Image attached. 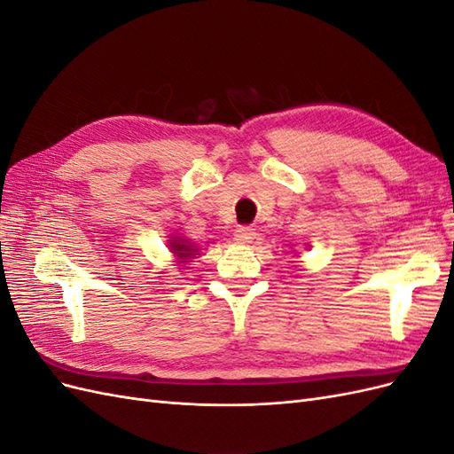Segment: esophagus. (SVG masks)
<instances>
[{
	"instance_id": "34e87169",
	"label": "esophagus",
	"mask_w": 454,
	"mask_h": 454,
	"mask_svg": "<svg viewBox=\"0 0 454 454\" xmlns=\"http://www.w3.org/2000/svg\"><path fill=\"white\" fill-rule=\"evenodd\" d=\"M255 239V231L252 227H239L235 231V240L240 244H248Z\"/></svg>"
}]
</instances>
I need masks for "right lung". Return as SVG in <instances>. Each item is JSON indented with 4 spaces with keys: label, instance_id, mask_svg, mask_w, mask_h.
<instances>
[{
    "label": "right lung",
    "instance_id": "right-lung-1",
    "mask_svg": "<svg viewBox=\"0 0 454 454\" xmlns=\"http://www.w3.org/2000/svg\"><path fill=\"white\" fill-rule=\"evenodd\" d=\"M170 248L174 250V254L180 257L182 261L180 263H185V259H189V257H193L195 255V248H191V244L185 240V239H177V240H174V242H170Z\"/></svg>",
    "mask_w": 454,
    "mask_h": 454
}]
</instances>
